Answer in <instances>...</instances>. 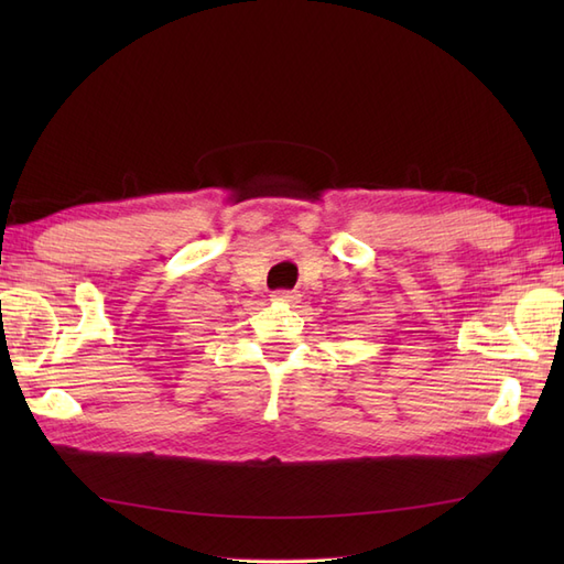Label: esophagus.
<instances>
[{"instance_id": "1", "label": "esophagus", "mask_w": 564, "mask_h": 564, "mask_svg": "<svg viewBox=\"0 0 564 564\" xmlns=\"http://www.w3.org/2000/svg\"><path fill=\"white\" fill-rule=\"evenodd\" d=\"M272 301H275V303H286V305H292V303H296V301H299V294H296V292H275V294H272Z\"/></svg>"}]
</instances>
